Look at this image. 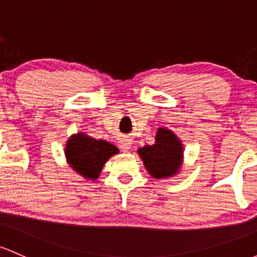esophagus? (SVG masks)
Masks as SVG:
<instances>
[{"instance_id":"obj_1","label":"esophagus","mask_w":257,"mask_h":257,"mask_svg":"<svg viewBox=\"0 0 257 257\" xmlns=\"http://www.w3.org/2000/svg\"><path fill=\"white\" fill-rule=\"evenodd\" d=\"M119 147L123 151H129L132 149V140L129 138H121L119 142Z\"/></svg>"}]
</instances>
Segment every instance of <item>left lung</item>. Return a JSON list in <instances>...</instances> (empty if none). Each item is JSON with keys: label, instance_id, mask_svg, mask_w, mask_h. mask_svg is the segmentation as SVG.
I'll return each mask as SVG.
<instances>
[{"label": "left lung", "instance_id": "1", "mask_svg": "<svg viewBox=\"0 0 257 257\" xmlns=\"http://www.w3.org/2000/svg\"><path fill=\"white\" fill-rule=\"evenodd\" d=\"M155 140V144L145 145L138 153L151 176H172L182 164V145L169 129H159Z\"/></svg>", "mask_w": 257, "mask_h": 257}]
</instances>
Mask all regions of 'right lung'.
Segmentation results:
<instances>
[{
	"label": "right lung",
	"mask_w": 257,
	"mask_h": 257,
	"mask_svg": "<svg viewBox=\"0 0 257 257\" xmlns=\"http://www.w3.org/2000/svg\"><path fill=\"white\" fill-rule=\"evenodd\" d=\"M118 153V149L106 140L79 133L67 142L65 154L70 166L82 176L96 180L108 159Z\"/></svg>",
	"instance_id": "obj_1"
}]
</instances>
